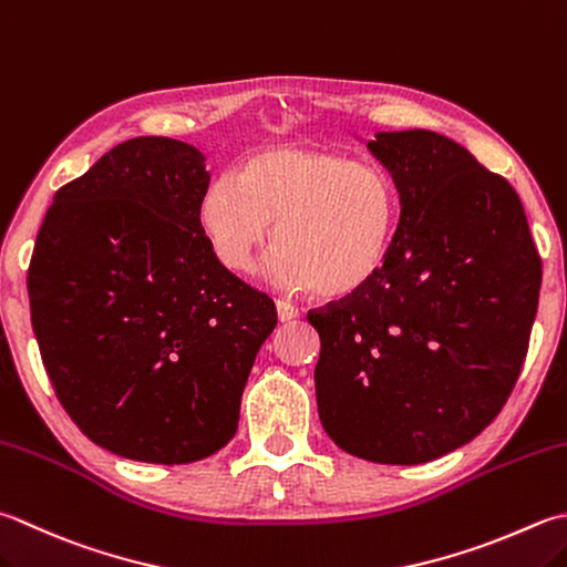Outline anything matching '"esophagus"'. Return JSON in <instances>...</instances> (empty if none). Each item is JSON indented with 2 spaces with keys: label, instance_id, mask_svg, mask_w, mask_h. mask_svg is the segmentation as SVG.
Returning a JSON list of instances; mask_svg holds the SVG:
<instances>
[{
  "label": "esophagus",
  "instance_id": "1",
  "mask_svg": "<svg viewBox=\"0 0 567 567\" xmlns=\"http://www.w3.org/2000/svg\"><path fill=\"white\" fill-rule=\"evenodd\" d=\"M277 317H280V321H290L299 317V307H295L292 302H285V299H277Z\"/></svg>",
  "mask_w": 567,
  "mask_h": 567
}]
</instances>
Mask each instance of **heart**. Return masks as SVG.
<instances>
[{
    "label": "heart",
    "instance_id": "b5f03b06",
    "mask_svg": "<svg viewBox=\"0 0 567 567\" xmlns=\"http://www.w3.org/2000/svg\"><path fill=\"white\" fill-rule=\"evenodd\" d=\"M275 238L272 275L317 297L361 292L391 260L401 230V192L383 166L343 154L268 147L220 174L198 198V226L226 268L248 272Z\"/></svg>",
    "mask_w": 567,
    "mask_h": 567
}]
</instances>
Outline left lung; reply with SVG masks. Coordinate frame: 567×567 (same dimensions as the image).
Segmentation results:
<instances>
[{"mask_svg":"<svg viewBox=\"0 0 567 567\" xmlns=\"http://www.w3.org/2000/svg\"><path fill=\"white\" fill-rule=\"evenodd\" d=\"M401 192L391 260L361 292L312 309L319 420L353 457L423 464L467 445L512 395L540 292L520 198L454 140L379 132Z\"/></svg>","mask_w":567,"mask_h":567,"instance_id":"1","label":"left lung"}]
</instances>
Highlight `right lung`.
<instances>
[{
	"label": "right lung",
	"mask_w": 567,
	"mask_h": 567,
	"mask_svg": "<svg viewBox=\"0 0 567 567\" xmlns=\"http://www.w3.org/2000/svg\"><path fill=\"white\" fill-rule=\"evenodd\" d=\"M204 162L179 140L122 142L55 192L33 246L31 324L53 391L127 460L188 464L228 445L277 324L198 226Z\"/></svg>",
	"instance_id": "right-lung-1"
}]
</instances>
